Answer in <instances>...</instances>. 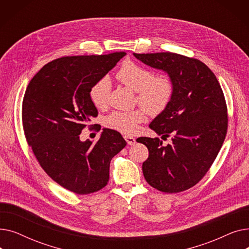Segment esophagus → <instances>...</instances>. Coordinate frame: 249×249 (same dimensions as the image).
<instances>
[{
  "label": "esophagus",
  "instance_id": "esophagus-1",
  "mask_svg": "<svg viewBox=\"0 0 249 249\" xmlns=\"http://www.w3.org/2000/svg\"><path fill=\"white\" fill-rule=\"evenodd\" d=\"M124 138H125V140L127 142V144H129V145H133V144H135V143H136V139L134 137L124 136Z\"/></svg>",
  "mask_w": 249,
  "mask_h": 249
}]
</instances>
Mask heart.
Masks as SVG:
<instances>
[{
	"mask_svg": "<svg viewBox=\"0 0 249 249\" xmlns=\"http://www.w3.org/2000/svg\"><path fill=\"white\" fill-rule=\"evenodd\" d=\"M117 78L129 89L137 91V102L150 115L162 113L171 103L175 84L171 75L160 73L153 75L152 71L133 61H125L117 72ZM112 84L110 77L104 75L89 89V99L97 109H105L109 104ZM145 120V112L141 109L114 112L105 120L110 129L123 134L134 133L138 124Z\"/></svg>",
	"mask_w": 249,
	"mask_h": 249,
	"instance_id": "obj_1",
	"label": "heart"
}]
</instances>
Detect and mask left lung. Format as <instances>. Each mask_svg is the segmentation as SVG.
I'll return each instance as SVG.
<instances>
[{
    "label": "left lung",
    "instance_id": "8db88e82",
    "mask_svg": "<svg viewBox=\"0 0 249 249\" xmlns=\"http://www.w3.org/2000/svg\"><path fill=\"white\" fill-rule=\"evenodd\" d=\"M153 69L171 75L174 97L167 108L150 123L160 138L139 137L148 148L142 172L148 184L160 192L186 191L204 178L223 144L228 127L223 90L213 71L199 59L173 52L133 53Z\"/></svg>",
    "mask_w": 249,
    "mask_h": 249
}]
</instances>
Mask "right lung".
<instances>
[{
  "instance_id": "right-lung-1",
  "label": "right lung",
  "mask_w": 249,
  "mask_h": 249,
  "mask_svg": "<svg viewBox=\"0 0 249 249\" xmlns=\"http://www.w3.org/2000/svg\"><path fill=\"white\" fill-rule=\"evenodd\" d=\"M124 55L64 56L48 62L30 81L22 104L26 140L44 172L78 195L100 191L109 181L110 162L125 146L122 135L104 129L93 143L82 130L98 116L89 89Z\"/></svg>"
}]
</instances>
